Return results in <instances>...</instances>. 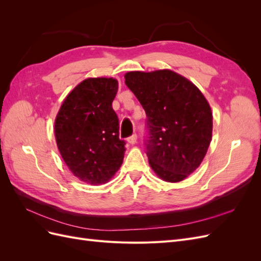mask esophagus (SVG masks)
Here are the masks:
<instances>
[{"instance_id": "34e87169", "label": "esophagus", "mask_w": 261, "mask_h": 261, "mask_svg": "<svg viewBox=\"0 0 261 261\" xmlns=\"http://www.w3.org/2000/svg\"><path fill=\"white\" fill-rule=\"evenodd\" d=\"M127 141L130 145H135L137 143V135H136V134H133L132 136H129L127 138Z\"/></svg>"}]
</instances>
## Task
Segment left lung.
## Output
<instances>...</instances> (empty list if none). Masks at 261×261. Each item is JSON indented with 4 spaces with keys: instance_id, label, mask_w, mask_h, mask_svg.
Wrapping results in <instances>:
<instances>
[{
    "instance_id": "left-lung-1",
    "label": "left lung",
    "mask_w": 261,
    "mask_h": 261,
    "mask_svg": "<svg viewBox=\"0 0 261 261\" xmlns=\"http://www.w3.org/2000/svg\"><path fill=\"white\" fill-rule=\"evenodd\" d=\"M125 84L147 115L146 153L167 181L183 180L199 167L212 135V113L197 87L172 70L129 72Z\"/></svg>"
}]
</instances>
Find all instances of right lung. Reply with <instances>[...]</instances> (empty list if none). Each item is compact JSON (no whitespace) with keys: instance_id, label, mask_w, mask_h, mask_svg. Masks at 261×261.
<instances>
[{"instance_id":"obj_1","label":"right lung","mask_w":261,"mask_h":261,"mask_svg":"<svg viewBox=\"0 0 261 261\" xmlns=\"http://www.w3.org/2000/svg\"><path fill=\"white\" fill-rule=\"evenodd\" d=\"M118 84L113 78H88L70 92L55 118L60 153L83 181L105 184L123 163L125 140L112 108Z\"/></svg>"}]
</instances>
